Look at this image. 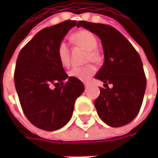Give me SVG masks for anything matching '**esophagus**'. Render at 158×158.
<instances>
[{"mask_svg": "<svg viewBox=\"0 0 158 158\" xmlns=\"http://www.w3.org/2000/svg\"><path fill=\"white\" fill-rule=\"evenodd\" d=\"M89 86V83H85V87L86 89H87V88H88Z\"/></svg>", "mask_w": 158, "mask_h": 158, "instance_id": "1", "label": "esophagus"}]
</instances>
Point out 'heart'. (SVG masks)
<instances>
[{
	"label": "heart",
	"mask_w": 158,
	"mask_h": 158,
	"mask_svg": "<svg viewBox=\"0 0 158 158\" xmlns=\"http://www.w3.org/2000/svg\"><path fill=\"white\" fill-rule=\"evenodd\" d=\"M71 41L73 45L87 51L86 62L91 61L98 62L101 60V54L96 48L97 45V39L89 30H79L71 35ZM57 57L62 67L69 65V49L68 44L64 41L59 43L57 47ZM96 72L95 67L91 64L86 65L82 68H73L69 72L70 77L85 81L91 77Z\"/></svg>",
	"instance_id": "heart-1"
}]
</instances>
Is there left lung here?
Masks as SVG:
<instances>
[{
    "instance_id": "1",
    "label": "left lung",
    "mask_w": 158,
    "mask_h": 158,
    "mask_svg": "<svg viewBox=\"0 0 158 158\" xmlns=\"http://www.w3.org/2000/svg\"><path fill=\"white\" fill-rule=\"evenodd\" d=\"M102 40L104 63L95 78L104 83L95 106L103 122L111 127L126 125L139 113L146 88L140 56L130 42L113 27L80 21ZM111 83L112 88L108 87Z\"/></svg>"
}]
</instances>
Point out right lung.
Segmentation results:
<instances>
[{
  "label": "right lung",
  "instance_id": "add662e5",
  "mask_svg": "<svg viewBox=\"0 0 158 158\" xmlns=\"http://www.w3.org/2000/svg\"><path fill=\"white\" fill-rule=\"evenodd\" d=\"M79 22L67 20L41 29L17 59L14 82L23 112L33 125L43 130H57L66 125L76 99L85 90L79 79L68 76L57 57L59 43ZM66 78L69 80L65 83Z\"/></svg>",
  "mask_w": 158,
  "mask_h": 158
}]
</instances>
